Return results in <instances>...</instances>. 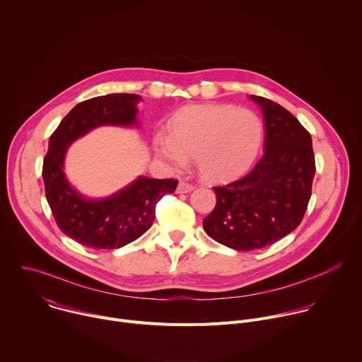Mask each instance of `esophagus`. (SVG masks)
<instances>
[{"instance_id": "34e87169", "label": "esophagus", "mask_w": 362, "mask_h": 362, "mask_svg": "<svg viewBox=\"0 0 362 362\" xmlns=\"http://www.w3.org/2000/svg\"><path fill=\"white\" fill-rule=\"evenodd\" d=\"M194 189V186L192 183H187V182H180L177 185V193H189Z\"/></svg>"}]
</instances>
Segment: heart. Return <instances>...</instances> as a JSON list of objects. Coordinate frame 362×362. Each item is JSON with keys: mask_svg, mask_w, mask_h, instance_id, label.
I'll use <instances>...</instances> for the list:
<instances>
[{"mask_svg": "<svg viewBox=\"0 0 362 362\" xmlns=\"http://www.w3.org/2000/svg\"><path fill=\"white\" fill-rule=\"evenodd\" d=\"M264 122L249 109L203 105L182 109L170 123V136L158 133L154 148L173 169L194 159L203 177L225 182L243 175L264 143Z\"/></svg>", "mask_w": 362, "mask_h": 362, "instance_id": "1", "label": "heart"}]
</instances>
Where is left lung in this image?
I'll return each instance as SVG.
<instances>
[{
	"label": "left lung",
	"instance_id": "8db88e82",
	"mask_svg": "<svg viewBox=\"0 0 362 362\" xmlns=\"http://www.w3.org/2000/svg\"><path fill=\"white\" fill-rule=\"evenodd\" d=\"M250 98L264 113L265 151L247 175L214 187L216 206L203 219L206 233L236 250L265 247L296 229L315 175L309 132L278 103Z\"/></svg>",
	"mask_w": 362,
	"mask_h": 362
}]
</instances>
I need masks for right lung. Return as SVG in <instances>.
<instances>
[{
    "instance_id": "1",
    "label": "right lung",
    "mask_w": 362,
    "mask_h": 362,
    "mask_svg": "<svg viewBox=\"0 0 362 362\" xmlns=\"http://www.w3.org/2000/svg\"><path fill=\"white\" fill-rule=\"evenodd\" d=\"M137 94H107L78 105L51 134L42 162L45 197L57 226L76 242L93 249H117L141 236L156 216L158 202L177 186L175 179L137 177L106 197L86 199L64 176L69 146L90 130L105 126L137 124Z\"/></svg>"
}]
</instances>
